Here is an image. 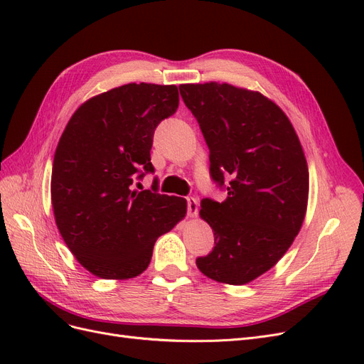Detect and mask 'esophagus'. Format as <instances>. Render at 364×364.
<instances>
[{"mask_svg": "<svg viewBox=\"0 0 364 364\" xmlns=\"http://www.w3.org/2000/svg\"><path fill=\"white\" fill-rule=\"evenodd\" d=\"M197 211H199V202L196 197H186V213L190 217H196Z\"/></svg>", "mask_w": 364, "mask_h": 364, "instance_id": "obj_1", "label": "esophagus"}]
</instances>
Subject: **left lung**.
Here are the masks:
<instances>
[{"label":"left lung","mask_w":364,"mask_h":364,"mask_svg":"<svg viewBox=\"0 0 364 364\" xmlns=\"http://www.w3.org/2000/svg\"><path fill=\"white\" fill-rule=\"evenodd\" d=\"M209 149V174L225 202L205 197L200 215L214 247L196 259L218 282L243 285L270 270L291 246L308 202V165L281 109L228 83L181 85Z\"/></svg>","instance_id":"left-lung-1"}]
</instances>
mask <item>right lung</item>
I'll return each instance as SVG.
<instances>
[{"label":"right lung","instance_id":"right-lung-1","mask_svg":"<svg viewBox=\"0 0 364 364\" xmlns=\"http://www.w3.org/2000/svg\"><path fill=\"white\" fill-rule=\"evenodd\" d=\"M178 106V86L129 83L85 102L63 130L51 174L54 218L73 255L98 278L138 277L156 240L185 217L186 200L158 193L156 178L151 190L134 188L155 173L153 134Z\"/></svg>","mask_w":364,"mask_h":364}]
</instances>
